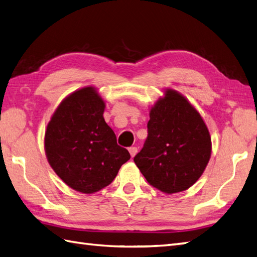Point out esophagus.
<instances>
[{
	"label": "esophagus",
	"mask_w": 257,
	"mask_h": 257,
	"mask_svg": "<svg viewBox=\"0 0 257 257\" xmlns=\"http://www.w3.org/2000/svg\"><path fill=\"white\" fill-rule=\"evenodd\" d=\"M128 152H130L131 156H132V158H133V157H135V155L137 154V152H139V149H137L136 147H131L128 149Z\"/></svg>",
	"instance_id": "obj_1"
}]
</instances>
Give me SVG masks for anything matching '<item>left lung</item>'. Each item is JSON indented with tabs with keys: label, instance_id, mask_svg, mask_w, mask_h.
Here are the masks:
<instances>
[{
	"label": "left lung",
	"instance_id": "8db88e82",
	"mask_svg": "<svg viewBox=\"0 0 257 257\" xmlns=\"http://www.w3.org/2000/svg\"><path fill=\"white\" fill-rule=\"evenodd\" d=\"M148 137L134 162L162 193L183 192L202 177L211 156L207 125L182 93L166 88L149 109Z\"/></svg>",
	"mask_w": 257,
	"mask_h": 257
}]
</instances>
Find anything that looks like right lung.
I'll use <instances>...</instances> for the list:
<instances>
[{"instance_id":"right-lung-1","label":"right lung","mask_w":257,"mask_h":257,"mask_svg":"<svg viewBox=\"0 0 257 257\" xmlns=\"http://www.w3.org/2000/svg\"><path fill=\"white\" fill-rule=\"evenodd\" d=\"M104 109L96 87L86 86L62 100L46 128L49 165L67 186L83 194L109 185L131 158L105 123Z\"/></svg>"}]
</instances>
